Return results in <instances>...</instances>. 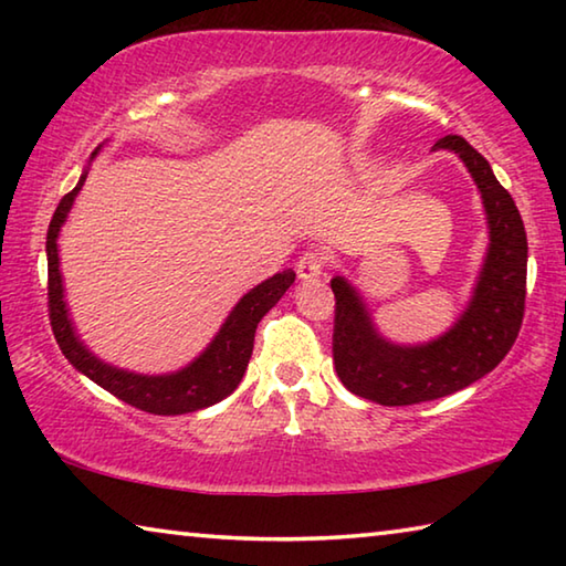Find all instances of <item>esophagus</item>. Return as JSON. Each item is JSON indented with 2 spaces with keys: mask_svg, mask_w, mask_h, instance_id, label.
Returning <instances> with one entry per match:
<instances>
[{
  "mask_svg": "<svg viewBox=\"0 0 566 566\" xmlns=\"http://www.w3.org/2000/svg\"><path fill=\"white\" fill-rule=\"evenodd\" d=\"M327 252L324 249H306V252L300 256V262H296V274H300V280L304 282H314L319 280V276H324V272H327Z\"/></svg>",
  "mask_w": 566,
  "mask_h": 566,
  "instance_id": "1",
  "label": "esophagus"
}]
</instances>
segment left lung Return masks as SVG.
<instances>
[{"mask_svg": "<svg viewBox=\"0 0 566 566\" xmlns=\"http://www.w3.org/2000/svg\"><path fill=\"white\" fill-rule=\"evenodd\" d=\"M472 171L490 219V254L474 300L444 337L424 347H397L379 337L359 294L337 276L334 292L332 357L352 395L385 407L419 405L454 395L500 364L516 342L526 296V232L514 199L479 151L459 134L437 139Z\"/></svg>", "mask_w": 566, "mask_h": 566, "instance_id": "left-lung-1", "label": "left lung"}]
</instances>
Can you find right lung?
<instances>
[{
  "label": "right lung",
  "instance_id": "obj_1",
  "mask_svg": "<svg viewBox=\"0 0 566 566\" xmlns=\"http://www.w3.org/2000/svg\"><path fill=\"white\" fill-rule=\"evenodd\" d=\"M84 177L87 175H82L80 185L60 199L50 229H46V306H50V324L62 354L82 375L97 381L109 395L127 401L134 409L149 411V415H187V411L217 405V401L232 395L239 381H242L249 357H252L254 349L256 324L282 300V294L290 290L296 274L292 270H284L244 294L202 357L191 361L187 369L177 371V375L142 377L114 369L109 364L92 357L82 347V342L74 337V329L70 319H66V306L62 300L56 234H60V227L64 224L76 191L84 185Z\"/></svg>",
  "mask_w": 566,
  "mask_h": 566
}]
</instances>
